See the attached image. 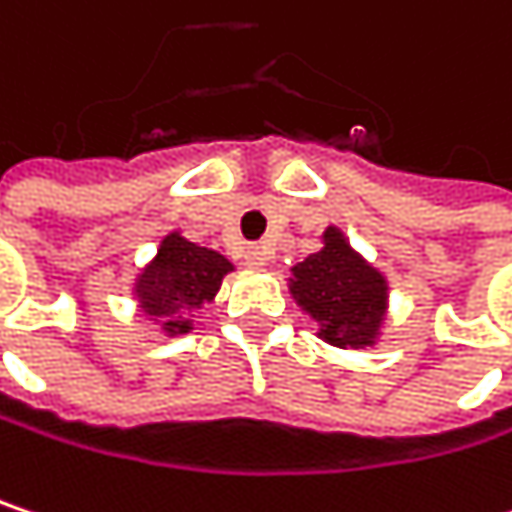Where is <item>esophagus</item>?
Listing matches in <instances>:
<instances>
[{
    "label": "esophagus",
    "mask_w": 512,
    "mask_h": 512,
    "mask_svg": "<svg viewBox=\"0 0 512 512\" xmlns=\"http://www.w3.org/2000/svg\"><path fill=\"white\" fill-rule=\"evenodd\" d=\"M272 255H275V252H272L266 243H257V246H249L243 257H246V263H249V266H269Z\"/></svg>",
    "instance_id": "obj_1"
}]
</instances>
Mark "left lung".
<instances>
[{"label":"left lung","mask_w":512,"mask_h":512,"mask_svg":"<svg viewBox=\"0 0 512 512\" xmlns=\"http://www.w3.org/2000/svg\"><path fill=\"white\" fill-rule=\"evenodd\" d=\"M323 243L317 255L293 266L290 290L332 347L373 344L385 314V278L350 249L338 228H329Z\"/></svg>","instance_id":"obj_1"}]
</instances>
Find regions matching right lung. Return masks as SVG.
<instances>
[{
    "instance_id": "add662e5",
    "label": "right lung",
    "mask_w": 512,
    "mask_h": 512,
    "mask_svg": "<svg viewBox=\"0 0 512 512\" xmlns=\"http://www.w3.org/2000/svg\"><path fill=\"white\" fill-rule=\"evenodd\" d=\"M228 272L231 263L219 252L201 249L180 234H168L154 263L139 275L136 296L142 311L162 323L168 335H183L192 329V311L216 296Z\"/></svg>"
}]
</instances>
